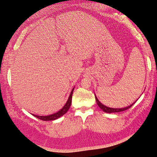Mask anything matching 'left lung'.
<instances>
[{"label":"left lung","mask_w":157,"mask_h":157,"mask_svg":"<svg viewBox=\"0 0 157 157\" xmlns=\"http://www.w3.org/2000/svg\"><path fill=\"white\" fill-rule=\"evenodd\" d=\"M95 100H96V102H97V104L98 105L99 107H100V108L101 109H102L104 112H107V113H114V112H122V111H125L126 110L128 109H129L130 107H131L132 105H133V104L136 102H135L133 104H132V105H131L130 106H128V107H125V108H119V109H115V108H110V107H106V106H105L104 105H102V103H101L100 101L98 100V99L97 98V97L95 96Z\"/></svg>","instance_id":"8db88e82"}]
</instances>
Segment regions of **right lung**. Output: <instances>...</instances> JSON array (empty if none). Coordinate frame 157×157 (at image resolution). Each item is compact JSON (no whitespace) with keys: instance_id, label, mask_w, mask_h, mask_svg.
I'll return each mask as SVG.
<instances>
[{"instance_id":"right-lung-1","label":"right lung","mask_w":157,"mask_h":157,"mask_svg":"<svg viewBox=\"0 0 157 157\" xmlns=\"http://www.w3.org/2000/svg\"><path fill=\"white\" fill-rule=\"evenodd\" d=\"M74 89V88L72 89L71 92L70 93V95H69V99H68V100H67V103L65 104V105L63 107H62V109H60L58 112L55 113V114L49 115V116H45V117H43V116H37V115H34V114H33V115L36 118H38V119H40L43 121L55 120V119H58V118H59V117H61L62 116H63L64 114H66V113L67 112V111L69 110V107H70L71 104V98H72V95H73Z\"/></svg>"}]
</instances>
